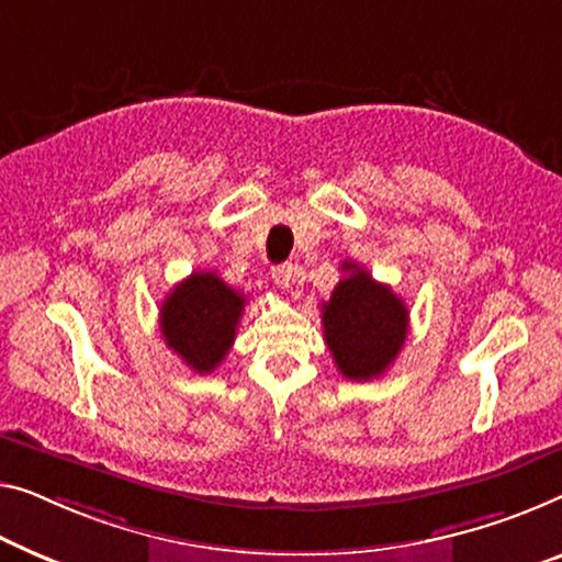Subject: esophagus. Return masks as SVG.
Listing matches in <instances>:
<instances>
[{"mask_svg": "<svg viewBox=\"0 0 562 562\" xmlns=\"http://www.w3.org/2000/svg\"><path fill=\"white\" fill-rule=\"evenodd\" d=\"M297 267L295 265H278V267H272V280H274V284H278V288H282V290H288L292 282H295V278H297Z\"/></svg>", "mask_w": 562, "mask_h": 562, "instance_id": "obj_1", "label": "esophagus"}]
</instances>
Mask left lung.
Segmentation results:
<instances>
[{"instance_id": "1", "label": "left lung", "mask_w": 562, "mask_h": 562, "mask_svg": "<svg viewBox=\"0 0 562 562\" xmlns=\"http://www.w3.org/2000/svg\"><path fill=\"white\" fill-rule=\"evenodd\" d=\"M342 270L348 274L323 303L325 342L346 379H379L404 348L408 307L356 262H342Z\"/></svg>"}]
</instances>
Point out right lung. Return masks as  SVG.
Returning a JSON list of instances; mask_svg holds the SVG:
<instances>
[{"instance_id": "right-lung-1", "label": "right lung", "mask_w": 562, "mask_h": 562, "mask_svg": "<svg viewBox=\"0 0 562 562\" xmlns=\"http://www.w3.org/2000/svg\"><path fill=\"white\" fill-rule=\"evenodd\" d=\"M247 297L216 272H191L161 305L166 346L196 373H212L227 358Z\"/></svg>"}]
</instances>
